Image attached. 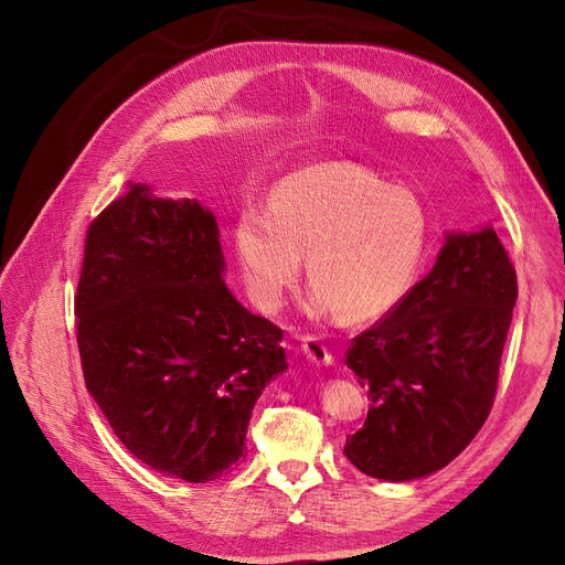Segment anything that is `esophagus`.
Wrapping results in <instances>:
<instances>
[{
    "mask_svg": "<svg viewBox=\"0 0 565 565\" xmlns=\"http://www.w3.org/2000/svg\"><path fill=\"white\" fill-rule=\"evenodd\" d=\"M302 354L316 366H330L334 362L330 348L322 343L320 337H313V334L302 337Z\"/></svg>",
    "mask_w": 565,
    "mask_h": 565,
    "instance_id": "1",
    "label": "esophagus"
}]
</instances>
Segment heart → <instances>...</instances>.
Segmentation results:
<instances>
[{
  "mask_svg": "<svg viewBox=\"0 0 565 565\" xmlns=\"http://www.w3.org/2000/svg\"><path fill=\"white\" fill-rule=\"evenodd\" d=\"M233 245L258 307L281 305L307 254V311L366 322L394 311L417 281L428 213L417 196L362 167L324 164L284 178L270 211L243 207Z\"/></svg>",
  "mask_w": 565,
  "mask_h": 565,
  "instance_id": "heart-1",
  "label": "heart"
}]
</instances>
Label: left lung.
Returning <instances> with one entry per match:
<instances>
[{
    "mask_svg": "<svg viewBox=\"0 0 565 565\" xmlns=\"http://www.w3.org/2000/svg\"><path fill=\"white\" fill-rule=\"evenodd\" d=\"M515 300V267L494 228L449 233L433 270L345 352L371 398L345 458L401 483L460 456L494 403Z\"/></svg>",
    "mask_w": 565,
    "mask_h": 565,
    "instance_id": "1",
    "label": "left lung"
}]
</instances>
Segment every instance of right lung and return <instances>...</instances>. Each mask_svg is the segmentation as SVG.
<instances>
[{
    "mask_svg": "<svg viewBox=\"0 0 565 565\" xmlns=\"http://www.w3.org/2000/svg\"><path fill=\"white\" fill-rule=\"evenodd\" d=\"M215 215L130 183L86 231L75 295L88 394L124 447L188 483L245 451L252 409L286 371L281 330L226 288Z\"/></svg>",
    "mask_w": 565,
    "mask_h": 565,
    "instance_id": "obj_1",
    "label": "right lung"
}]
</instances>
